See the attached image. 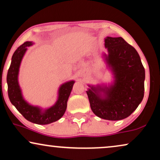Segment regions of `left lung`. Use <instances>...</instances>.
<instances>
[{"label":"left lung","mask_w":160,"mask_h":160,"mask_svg":"<svg viewBox=\"0 0 160 160\" xmlns=\"http://www.w3.org/2000/svg\"><path fill=\"white\" fill-rule=\"evenodd\" d=\"M104 54L114 76L111 86L94 87L87 91L92 111L98 117L117 121L128 117L144 96L145 69L138 52L122 37L105 39Z\"/></svg>","instance_id":"8db88e82"}]
</instances>
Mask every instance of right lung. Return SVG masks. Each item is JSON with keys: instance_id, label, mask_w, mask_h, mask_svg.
<instances>
[{"instance_id": "add662e5", "label": "right lung", "mask_w": 160, "mask_h": 160, "mask_svg": "<svg viewBox=\"0 0 160 160\" xmlns=\"http://www.w3.org/2000/svg\"><path fill=\"white\" fill-rule=\"evenodd\" d=\"M33 44L32 41H26L17 48L12 58L8 71V95L11 102L26 119L38 124H48L58 121L64 115L67 108V102L73 88L74 81L65 82L61 85L58 91V98L55 104L47 109H41L32 106L24 99L18 82V74L22 60L28 47Z\"/></svg>"}]
</instances>
